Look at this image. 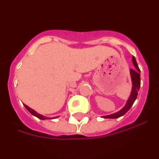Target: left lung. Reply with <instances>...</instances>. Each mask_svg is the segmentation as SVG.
<instances>
[{"mask_svg":"<svg viewBox=\"0 0 159 159\" xmlns=\"http://www.w3.org/2000/svg\"><path fill=\"white\" fill-rule=\"evenodd\" d=\"M132 61H133V64H134V67H136V69H131L130 68V75H131L133 87H132V92L131 94H130V98H129L126 106L121 111H119L116 112L115 114H112V115L103 116V118H105V119H117V118L123 116V115H125V114L130 110V107L133 105V103H134V102L135 101L136 98H137L138 92L139 91L140 88V70L139 68V66H138L136 60L134 57L132 58Z\"/></svg>","mask_w":159,"mask_h":159,"instance_id":"left-lung-1","label":"left lung"}]
</instances>
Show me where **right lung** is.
Listing matches in <instances>:
<instances>
[{
  "instance_id": "right-lung-1",
  "label": "right lung",
  "mask_w": 159,
  "mask_h": 159,
  "mask_svg": "<svg viewBox=\"0 0 159 159\" xmlns=\"http://www.w3.org/2000/svg\"><path fill=\"white\" fill-rule=\"evenodd\" d=\"M24 105H25V107H26V109H27V110L29 111L30 112V113L32 114V115H33V116H36V117L39 118V119H47V118L44 117V116H41V115H40V114L36 113V112L34 110H32V108H30V107H28L27 105H25V104H24Z\"/></svg>"
}]
</instances>
